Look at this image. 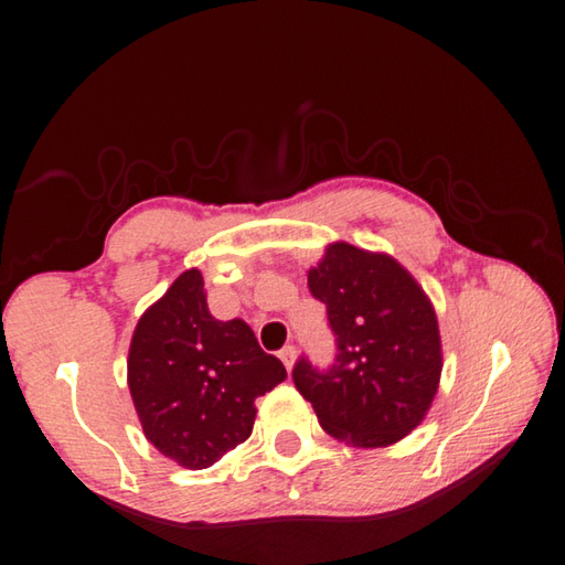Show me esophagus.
<instances>
[{
	"label": "esophagus",
	"mask_w": 565,
	"mask_h": 565,
	"mask_svg": "<svg viewBox=\"0 0 565 565\" xmlns=\"http://www.w3.org/2000/svg\"><path fill=\"white\" fill-rule=\"evenodd\" d=\"M280 359H282V364H285V369L290 371L292 366H295V359H297V351H295V347L290 344V347H285V349H280V354H278Z\"/></svg>",
	"instance_id": "esophagus-1"
}]
</instances>
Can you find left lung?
<instances>
[{
    "instance_id": "8db88e82",
    "label": "left lung",
    "mask_w": 565,
    "mask_h": 565,
    "mask_svg": "<svg viewBox=\"0 0 565 565\" xmlns=\"http://www.w3.org/2000/svg\"><path fill=\"white\" fill-rule=\"evenodd\" d=\"M327 305L337 359L317 369L305 356L292 381L319 425L356 448H388L418 428L438 393L443 347L433 302L386 253L329 243L307 273Z\"/></svg>"
}]
</instances>
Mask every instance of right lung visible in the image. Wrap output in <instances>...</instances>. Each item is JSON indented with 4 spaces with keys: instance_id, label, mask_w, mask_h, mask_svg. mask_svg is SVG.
<instances>
[{
    "instance_id": "obj_1",
    "label": "right lung",
    "mask_w": 565,
    "mask_h": 565,
    "mask_svg": "<svg viewBox=\"0 0 565 565\" xmlns=\"http://www.w3.org/2000/svg\"><path fill=\"white\" fill-rule=\"evenodd\" d=\"M287 379L243 319L209 312L196 268L147 307L127 356V386L145 438L186 470H204L246 443L255 398Z\"/></svg>"
}]
</instances>
